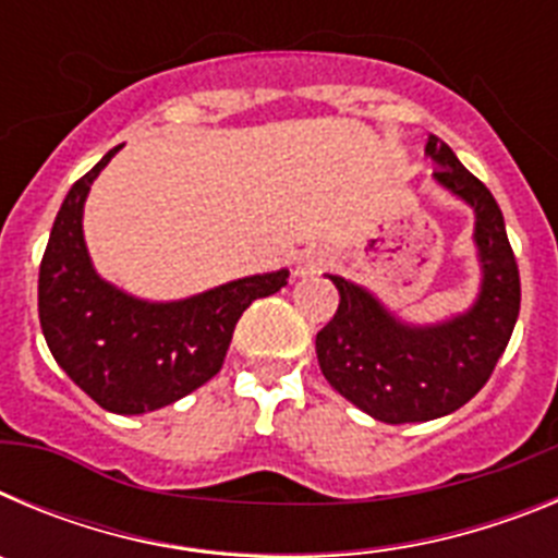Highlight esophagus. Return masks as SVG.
I'll list each match as a JSON object with an SVG mask.
<instances>
[{"instance_id": "1", "label": "esophagus", "mask_w": 558, "mask_h": 558, "mask_svg": "<svg viewBox=\"0 0 558 558\" xmlns=\"http://www.w3.org/2000/svg\"><path fill=\"white\" fill-rule=\"evenodd\" d=\"M329 265V256L324 251H304L299 256V263H295V276H310V274H318Z\"/></svg>"}]
</instances>
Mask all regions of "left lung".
Returning a JSON list of instances; mask_svg holds the SVG:
<instances>
[{"instance_id":"obj_1","label":"left lung","mask_w":558,"mask_h":558,"mask_svg":"<svg viewBox=\"0 0 558 558\" xmlns=\"http://www.w3.org/2000/svg\"><path fill=\"white\" fill-rule=\"evenodd\" d=\"M427 156L438 165V184L475 209L483 263L477 304L438 327H405L366 290L329 276L340 293L338 313L315 335L329 386L388 425L427 422L466 405L489 383L520 315V268L500 206L438 136L427 140Z\"/></svg>"}]
</instances>
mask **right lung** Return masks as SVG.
I'll list each match as a JSON object with an SVG mask.
<instances>
[{
  "label": "right lung",
  "mask_w": 558,
  "mask_h": 558,
  "mask_svg": "<svg viewBox=\"0 0 558 558\" xmlns=\"http://www.w3.org/2000/svg\"><path fill=\"white\" fill-rule=\"evenodd\" d=\"M122 147V145H120ZM120 147L63 198L38 270V318L58 366L111 413L172 405L223 368L240 315L288 284V270L248 276L184 302L147 304L95 274L83 243V201Z\"/></svg>",
  "instance_id": "add662e5"
}]
</instances>
